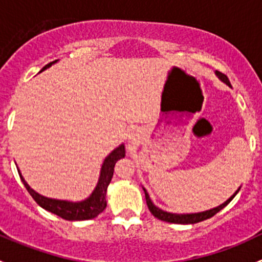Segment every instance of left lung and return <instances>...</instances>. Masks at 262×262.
I'll use <instances>...</instances> for the list:
<instances>
[{
	"instance_id": "1",
	"label": "left lung",
	"mask_w": 262,
	"mask_h": 262,
	"mask_svg": "<svg viewBox=\"0 0 262 262\" xmlns=\"http://www.w3.org/2000/svg\"><path fill=\"white\" fill-rule=\"evenodd\" d=\"M216 75L219 76V78H221L222 81L226 82L228 86H231L228 77H227L226 75H223L222 72H218V71H216ZM143 190H144V194H146V202H147L149 212L152 213L157 219H161V221H165V222H170V223H176V224H194V223H199V222H202V221H205V219L212 218V216L215 215L216 213L221 212V210L223 209V208L226 207V205L228 204V203L231 202L234 196H236L237 192L239 191V189H238L233 195H232L231 198H229L228 200H227L226 203H223V204L219 205V207L214 208V209L207 210V212L195 213V214H172V213L163 212V210H161L160 208L156 207V205L152 203V200L149 199V195H148L147 190L146 189H143Z\"/></svg>"
}]
</instances>
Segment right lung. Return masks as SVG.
I'll use <instances>...</instances> for the list:
<instances>
[{
  "mask_svg": "<svg viewBox=\"0 0 262 262\" xmlns=\"http://www.w3.org/2000/svg\"><path fill=\"white\" fill-rule=\"evenodd\" d=\"M57 60H53V62L48 63L46 67H43V70L50 67L53 63H55ZM40 71V72H41ZM125 156V148L124 144L119 146L116 149L113 150L106 158H105L104 163H102L101 167V173H100L99 182H97V186L95 187L94 192L90 195V198H87L86 200L80 203H72V202H66V200H55V199H49V198L41 196L38 192L34 191L26 181L24 180L23 176H21L20 171H18V175H20L21 181L25 185L26 190L29 191V194L33 196V199L40 205L41 208H44L48 212L55 214V215L60 216V218L66 219V221H87V219H92L95 216L99 215L100 213L104 212V209L106 208V190L109 186L110 181H112L113 173H114V166L116 161L120 160Z\"/></svg>",
  "mask_w": 262,
  "mask_h": 262,
  "instance_id": "1",
  "label": "right lung"
}]
</instances>
